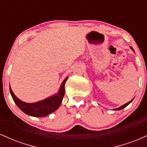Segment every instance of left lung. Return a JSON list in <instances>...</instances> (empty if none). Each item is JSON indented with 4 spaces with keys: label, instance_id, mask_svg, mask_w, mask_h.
<instances>
[{
    "label": "left lung",
    "instance_id": "obj_1",
    "mask_svg": "<svg viewBox=\"0 0 147 147\" xmlns=\"http://www.w3.org/2000/svg\"><path fill=\"white\" fill-rule=\"evenodd\" d=\"M131 48L132 49V50H133V49L132 48V47H131ZM133 100V99H131V100L130 101V102H129L126 103V104H124V105H122V106H120V107H119V108H117V109H114V110H121V109H124V108L126 107V106H127L128 105H129V104H130V103H131V102H132Z\"/></svg>",
    "mask_w": 147,
    "mask_h": 147
}]
</instances>
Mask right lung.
<instances>
[{
    "label": "right lung",
    "instance_id": "right-lung-1",
    "mask_svg": "<svg viewBox=\"0 0 147 147\" xmlns=\"http://www.w3.org/2000/svg\"><path fill=\"white\" fill-rule=\"evenodd\" d=\"M67 79H68V77L64 79L57 95H53L44 99V100L40 101V102L36 103H32V104L23 102L19 99H18L14 94V92H12L11 88L9 87L10 93H11V97L14 99L16 106L25 114L33 116V117H45V116L48 115L56 111L60 106L62 102V99H63L64 94H65V88L64 86H65V84Z\"/></svg>",
    "mask_w": 147,
    "mask_h": 147
}]
</instances>
